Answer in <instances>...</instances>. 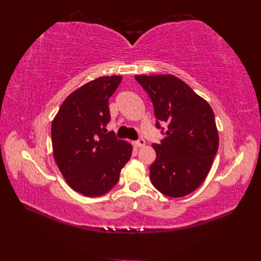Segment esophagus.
Masks as SVG:
<instances>
[{
    "mask_svg": "<svg viewBox=\"0 0 261 261\" xmlns=\"http://www.w3.org/2000/svg\"><path fill=\"white\" fill-rule=\"evenodd\" d=\"M134 145H135L136 147H144L145 145H146V141L144 140V139H138L137 141H135V143H134Z\"/></svg>",
    "mask_w": 261,
    "mask_h": 261,
    "instance_id": "obj_1",
    "label": "esophagus"
}]
</instances>
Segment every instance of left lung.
<instances>
[{
  "label": "left lung",
  "instance_id": "obj_1",
  "mask_svg": "<svg viewBox=\"0 0 261 261\" xmlns=\"http://www.w3.org/2000/svg\"><path fill=\"white\" fill-rule=\"evenodd\" d=\"M149 94L156 117L168 123L167 137L153 144L156 159L150 165L152 185L165 196L184 197L207 177L219 147L215 114L208 102L173 75H137Z\"/></svg>",
  "mask_w": 261,
  "mask_h": 261
}]
</instances>
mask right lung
Listing matches in <instances>:
<instances>
[{
	"mask_svg": "<svg viewBox=\"0 0 261 261\" xmlns=\"http://www.w3.org/2000/svg\"><path fill=\"white\" fill-rule=\"evenodd\" d=\"M122 76H102L83 85L63 102L51 126L54 160L75 192L98 197L112 189L133 147L107 134L109 99Z\"/></svg>",
	"mask_w": 261,
	"mask_h": 261,
	"instance_id": "obj_1",
	"label": "right lung"
}]
</instances>
